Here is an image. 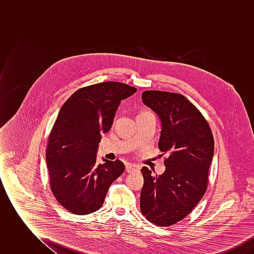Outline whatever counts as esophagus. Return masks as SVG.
Masks as SVG:
<instances>
[{"label": "esophagus", "mask_w": 254, "mask_h": 254, "mask_svg": "<svg viewBox=\"0 0 254 254\" xmlns=\"http://www.w3.org/2000/svg\"><path fill=\"white\" fill-rule=\"evenodd\" d=\"M139 169V167L136 166V165H132V164H127L126 166V170L127 172H133V171H136Z\"/></svg>", "instance_id": "1"}]
</instances>
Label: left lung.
<instances>
[{
    "label": "left lung",
    "mask_w": 254,
    "mask_h": 254,
    "mask_svg": "<svg viewBox=\"0 0 254 254\" xmlns=\"http://www.w3.org/2000/svg\"><path fill=\"white\" fill-rule=\"evenodd\" d=\"M142 101L162 122L159 149L169 153L166 170L153 176L143 167L140 208L145 219L169 227L188 216L207 189L214 140L200 110L179 93L145 90Z\"/></svg>",
    "instance_id": "left-lung-1"
}]
</instances>
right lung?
Wrapping results in <instances>:
<instances>
[{
    "instance_id": "right-lung-1",
    "label": "right lung",
    "mask_w": 254,
    "mask_h": 254,
    "mask_svg": "<svg viewBox=\"0 0 254 254\" xmlns=\"http://www.w3.org/2000/svg\"><path fill=\"white\" fill-rule=\"evenodd\" d=\"M119 82L87 85L61 108L46 150L50 190L58 203L77 215L98 210L110 185L125 171L120 160L97 164L98 144L111 128L122 100L136 92Z\"/></svg>"
}]
</instances>
